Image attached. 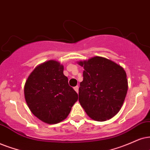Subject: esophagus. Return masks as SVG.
Wrapping results in <instances>:
<instances>
[{
    "instance_id": "esophagus-1",
    "label": "esophagus",
    "mask_w": 150,
    "mask_h": 150,
    "mask_svg": "<svg viewBox=\"0 0 150 150\" xmlns=\"http://www.w3.org/2000/svg\"><path fill=\"white\" fill-rule=\"evenodd\" d=\"M74 89H75V91H76L77 93H78V91H79V87H78V86H76L74 87Z\"/></svg>"
}]
</instances>
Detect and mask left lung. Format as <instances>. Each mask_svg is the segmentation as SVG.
Returning <instances> with one entry per match:
<instances>
[{"label": "left lung", "instance_id": "left-lung-1", "mask_svg": "<svg viewBox=\"0 0 150 150\" xmlns=\"http://www.w3.org/2000/svg\"><path fill=\"white\" fill-rule=\"evenodd\" d=\"M78 63L84 69L79 88L81 106L95 120L102 122L113 117L120 110L127 92L125 70L101 57Z\"/></svg>", "mask_w": 150, "mask_h": 150}]
</instances>
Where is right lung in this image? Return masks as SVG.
I'll return each mask as SVG.
<instances>
[{"mask_svg": "<svg viewBox=\"0 0 150 150\" xmlns=\"http://www.w3.org/2000/svg\"><path fill=\"white\" fill-rule=\"evenodd\" d=\"M24 94L32 113L48 124L66 119L78 100V95L64 75V66L54 60L35 68L26 81Z\"/></svg>", "mask_w": 150, "mask_h": 150, "instance_id": "obj_1", "label": "right lung"}]
</instances>
